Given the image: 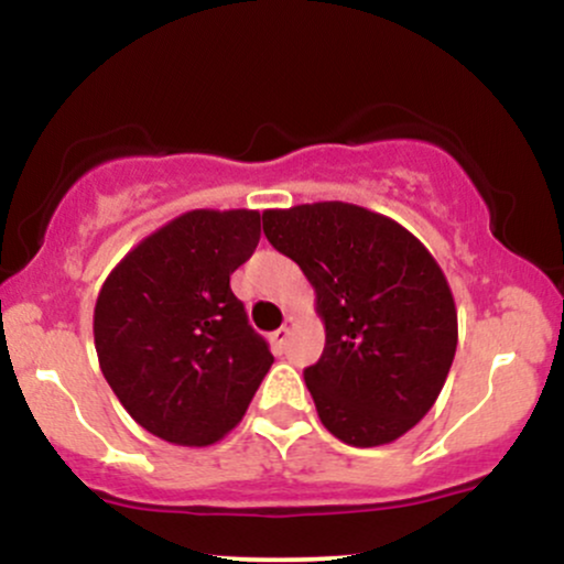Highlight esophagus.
<instances>
[{
  "label": "esophagus",
  "mask_w": 564,
  "mask_h": 564,
  "mask_svg": "<svg viewBox=\"0 0 564 564\" xmlns=\"http://www.w3.org/2000/svg\"><path fill=\"white\" fill-rule=\"evenodd\" d=\"M289 332H291V328H289V323H283V326H281V328H278V332H273V334H270V341H273V347L278 349V352H281V349H283V347H286Z\"/></svg>",
  "instance_id": "1"
}]
</instances>
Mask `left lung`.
Segmentation results:
<instances>
[{
    "mask_svg": "<svg viewBox=\"0 0 564 564\" xmlns=\"http://www.w3.org/2000/svg\"><path fill=\"white\" fill-rule=\"evenodd\" d=\"M262 228L315 289L326 347L304 381L323 426L358 448L405 435L456 355V304L435 257L394 219L341 200L268 209Z\"/></svg>",
    "mask_w": 564,
    "mask_h": 564,
    "instance_id": "8db88e82",
    "label": "left lung"
}]
</instances>
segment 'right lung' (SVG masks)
Here are the masks:
<instances>
[{
  "label": "right lung",
  "instance_id": "1",
  "mask_svg": "<svg viewBox=\"0 0 564 564\" xmlns=\"http://www.w3.org/2000/svg\"><path fill=\"white\" fill-rule=\"evenodd\" d=\"M260 243V212L196 209L140 241L95 304V349L119 403L166 443L212 445L273 366L230 275Z\"/></svg>",
  "mask_w": 564,
  "mask_h": 564
}]
</instances>
